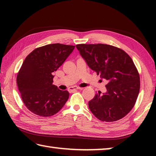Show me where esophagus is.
I'll use <instances>...</instances> for the list:
<instances>
[{
	"label": "esophagus",
	"mask_w": 156,
	"mask_h": 156,
	"mask_svg": "<svg viewBox=\"0 0 156 156\" xmlns=\"http://www.w3.org/2000/svg\"><path fill=\"white\" fill-rule=\"evenodd\" d=\"M77 88H78V86H76V85L72 86V87H69V89H76Z\"/></svg>",
	"instance_id": "esophagus-1"
}]
</instances>
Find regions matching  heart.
I'll use <instances>...</instances> for the list:
<instances>
[{
	"mask_svg": "<svg viewBox=\"0 0 156 156\" xmlns=\"http://www.w3.org/2000/svg\"><path fill=\"white\" fill-rule=\"evenodd\" d=\"M78 67L81 69H84V65H85V64H84V62L82 60H80L78 62Z\"/></svg>",
	"mask_w": 156,
	"mask_h": 156,
	"instance_id": "1",
	"label": "heart"
}]
</instances>
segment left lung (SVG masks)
<instances>
[{
  "label": "left lung",
  "instance_id": "obj_1",
  "mask_svg": "<svg viewBox=\"0 0 156 156\" xmlns=\"http://www.w3.org/2000/svg\"><path fill=\"white\" fill-rule=\"evenodd\" d=\"M74 48L60 43L48 44L34 50L24 60L18 73L17 84L23 102L32 113L43 117L51 116L67 101L69 94L53 84L52 73Z\"/></svg>",
  "mask_w": 156,
  "mask_h": 156
}]
</instances>
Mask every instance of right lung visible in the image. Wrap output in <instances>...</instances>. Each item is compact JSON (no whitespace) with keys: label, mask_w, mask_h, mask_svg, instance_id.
<instances>
[{"label":"right lung","mask_w":156,"mask_h":156,"mask_svg":"<svg viewBox=\"0 0 156 156\" xmlns=\"http://www.w3.org/2000/svg\"><path fill=\"white\" fill-rule=\"evenodd\" d=\"M76 48L89 68L105 82L103 90L89 102V109L101 121L121 119L133 107L140 91L133 60L123 50L109 44H78Z\"/></svg>","instance_id":"1"}]
</instances>
